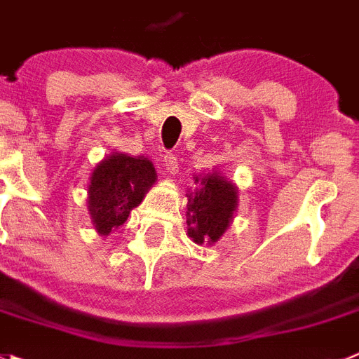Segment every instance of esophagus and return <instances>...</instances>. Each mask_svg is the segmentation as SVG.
Here are the masks:
<instances>
[{
	"label": "esophagus",
	"instance_id": "obj_1",
	"mask_svg": "<svg viewBox=\"0 0 359 359\" xmlns=\"http://www.w3.org/2000/svg\"><path fill=\"white\" fill-rule=\"evenodd\" d=\"M162 167H163V170H165L167 174H170V176H174V174L180 170V167H177V160H176V156H174V155L163 156Z\"/></svg>",
	"mask_w": 359,
	"mask_h": 359
}]
</instances>
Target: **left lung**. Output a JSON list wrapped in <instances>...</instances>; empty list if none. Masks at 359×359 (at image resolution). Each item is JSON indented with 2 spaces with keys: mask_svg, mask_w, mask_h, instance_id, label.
Segmentation results:
<instances>
[{
  "mask_svg": "<svg viewBox=\"0 0 359 359\" xmlns=\"http://www.w3.org/2000/svg\"><path fill=\"white\" fill-rule=\"evenodd\" d=\"M194 180L199 187L187 194V234L197 245H213L233 224L240 190L217 169Z\"/></svg>",
  "mask_w": 359,
  "mask_h": 359,
  "instance_id": "1",
  "label": "left lung"
}]
</instances>
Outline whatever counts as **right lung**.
Instances as JSON below:
<instances>
[{
	"instance_id": "1",
	"label": "right lung",
	"mask_w": 359,
	"mask_h": 359,
	"mask_svg": "<svg viewBox=\"0 0 359 359\" xmlns=\"http://www.w3.org/2000/svg\"><path fill=\"white\" fill-rule=\"evenodd\" d=\"M155 183V165L146 156L121 151L105 156L91 170L88 183V211L95 231L109 236L121 227Z\"/></svg>"
}]
</instances>
